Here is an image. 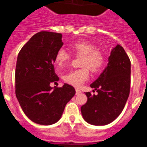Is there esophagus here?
<instances>
[{"instance_id": "esophagus-1", "label": "esophagus", "mask_w": 147, "mask_h": 147, "mask_svg": "<svg viewBox=\"0 0 147 147\" xmlns=\"http://www.w3.org/2000/svg\"><path fill=\"white\" fill-rule=\"evenodd\" d=\"M75 92H76V94H79L81 93V91H80L79 88H76V89H75Z\"/></svg>"}]
</instances>
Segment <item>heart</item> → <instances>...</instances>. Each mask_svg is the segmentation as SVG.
Masks as SVG:
<instances>
[{
    "label": "heart",
    "instance_id": "obj_1",
    "mask_svg": "<svg viewBox=\"0 0 147 147\" xmlns=\"http://www.w3.org/2000/svg\"><path fill=\"white\" fill-rule=\"evenodd\" d=\"M70 49L74 54L82 56L80 66L83 68L72 70L64 75L66 83L75 87L81 86L89 78V70L94 73L99 72L105 63V55L98 50L95 45L84 41H77L70 45ZM70 59V55L64 49H59L55 55V63L59 67L64 65Z\"/></svg>",
    "mask_w": 147,
    "mask_h": 147
}]
</instances>
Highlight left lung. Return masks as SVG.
<instances>
[{"instance_id": "8db88e82", "label": "left lung", "mask_w": 147, "mask_h": 147, "mask_svg": "<svg viewBox=\"0 0 147 147\" xmlns=\"http://www.w3.org/2000/svg\"><path fill=\"white\" fill-rule=\"evenodd\" d=\"M131 64L122 47L111 50L107 67L90 86L97 94L86 92V103L80 108L83 119L92 125H106L123 111L129 94Z\"/></svg>"}]
</instances>
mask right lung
I'll return each mask as SVG.
<instances>
[{
    "instance_id": "obj_1",
    "label": "right lung",
    "mask_w": 147,
    "mask_h": 147,
    "mask_svg": "<svg viewBox=\"0 0 147 147\" xmlns=\"http://www.w3.org/2000/svg\"><path fill=\"white\" fill-rule=\"evenodd\" d=\"M61 34L41 31L20 51L15 69L17 99L29 119L51 125L61 119L67 103L75 94L73 86L64 83L53 89L50 86L59 80L53 63L64 43Z\"/></svg>"
}]
</instances>
